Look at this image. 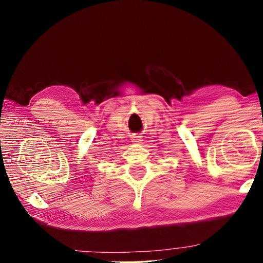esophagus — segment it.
Returning <instances> with one entry per match:
<instances>
[{
	"instance_id": "34e87169",
	"label": "esophagus",
	"mask_w": 263,
	"mask_h": 263,
	"mask_svg": "<svg viewBox=\"0 0 263 263\" xmlns=\"http://www.w3.org/2000/svg\"><path fill=\"white\" fill-rule=\"evenodd\" d=\"M131 140L132 142H141L142 141L141 133H135V135L131 137Z\"/></svg>"
}]
</instances>
